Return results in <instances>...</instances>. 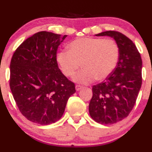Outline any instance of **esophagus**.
<instances>
[{"mask_svg":"<svg viewBox=\"0 0 152 152\" xmlns=\"http://www.w3.org/2000/svg\"><path fill=\"white\" fill-rule=\"evenodd\" d=\"M82 88V86L79 85H76V91H79V90H80Z\"/></svg>","mask_w":152,"mask_h":152,"instance_id":"34e87169","label":"esophagus"}]
</instances>
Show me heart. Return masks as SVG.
Segmentation results:
<instances>
[{
	"label": "heart",
	"instance_id": "heart-1",
	"mask_svg": "<svg viewBox=\"0 0 152 152\" xmlns=\"http://www.w3.org/2000/svg\"><path fill=\"white\" fill-rule=\"evenodd\" d=\"M69 49L60 50L56 60L67 77L73 76L82 64L84 69L73 78L79 84L104 80L113 73L118 61V46L112 39L79 38L70 42Z\"/></svg>",
	"mask_w": 152,
	"mask_h": 152
}]
</instances>
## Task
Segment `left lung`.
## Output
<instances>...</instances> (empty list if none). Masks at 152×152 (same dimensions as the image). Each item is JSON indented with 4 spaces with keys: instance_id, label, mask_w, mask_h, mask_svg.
<instances>
[{
    "instance_id": "1",
    "label": "left lung",
    "mask_w": 152,
    "mask_h": 152,
    "mask_svg": "<svg viewBox=\"0 0 152 152\" xmlns=\"http://www.w3.org/2000/svg\"><path fill=\"white\" fill-rule=\"evenodd\" d=\"M96 36L113 38L119 59L105 81L93 86L89 113L97 123L113 124L127 117L135 104L142 85V59L135 45L123 34L107 31Z\"/></svg>"
}]
</instances>
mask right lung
I'll use <instances>...</instances> for the list:
<instances>
[{"mask_svg": "<svg viewBox=\"0 0 152 152\" xmlns=\"http://www.w3.org/2000/svg\"><path fill=\"white\" fill-rule=\"evenodd\" d=\"M67 35L39 31L17 48L10 63V85L23 115L41 125L56 122L65 112L75 85L61 72L59 45Z\"/></svg>", "mask_w": 152, "mask_h": 152, "instance_id": "add662e5", "label": "right lung"}]
</instances>
